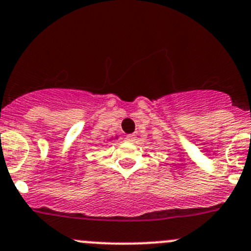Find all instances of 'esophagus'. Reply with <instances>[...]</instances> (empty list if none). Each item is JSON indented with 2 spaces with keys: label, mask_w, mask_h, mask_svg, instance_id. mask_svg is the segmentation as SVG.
I'll list each match as a JSON object with an SVG mask.
<instances>
[{
  "label": "esophagus",
  "mask_w": 251,
  "mask_h": 251,
  "mask_svg": "<svg viewBox=\"0 0 251 251\" xmlns=\"http://www.w3.org/2000/svg\"><path fill=\"white\" fill-rule=\"evenodd\" d=\"M136 140H137V137H136V135H132V133H131V135H127L125 137L126 142H131V143H132V142H135Z\"/></svg>",
  "instance_id": "esophagus-1"
}]
</instances>
